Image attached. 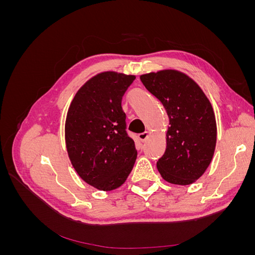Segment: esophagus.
<instances>
[{"label": "esophagus", "mask_w": 255, "mask_h": 255, "mask_svg": "<svg viewBox=\"0 0 255 255\" xmlns=\"http://www.w3.org/2000/svg\"><path fill=\"white\" fill-rule=\"evenodd\" d=\"M148 137H149V133H148V132L138 134V138H139V140H140L141 142H143V141H145L146 139H148Z\"/></svg>", "instance_id": "34e87169"}]
</instances>
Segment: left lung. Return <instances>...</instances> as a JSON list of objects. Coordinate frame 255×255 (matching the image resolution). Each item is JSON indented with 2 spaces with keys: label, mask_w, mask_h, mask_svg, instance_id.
<instances>
[{
  "label": "left lung",
  "mask_w": 255,
  "mask_h": 255,
  "mask_svg": "<svg viewBox=\"0 0 255 255\" xmlns=\"http://www.w3.org/2000/svg\"><path fill=\"white\" fill-rule=\"evenodd\" d=\"M143 86L164 105L169 117L167 148L157 161L163 179L189 185L211 164L217 137L213 107L187 75L164 70L140 76Z\"/></svg>",
  "instance_id": "8db88e82"
}]
</instances>
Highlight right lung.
Segmentation results:
<instances>
[{
    "instance_id": "right-lung-1",
    "label": "right lung",
    "mask_w": 255,
    "mask_h": 255,
    "mask_svg": "<svg viewBox=\"0 0 255 255\" xmlns=\"http://www.w3.org/2000/svg\"><path fill=\"white\" fill-rule=\"evenodd\" d=\"M134 75L103 72L78 91L69 107L65 134L69 158L82 179L100 190L126 182L137 151L127 132L121 101Z\"/></svg>"
}]
</instances>
